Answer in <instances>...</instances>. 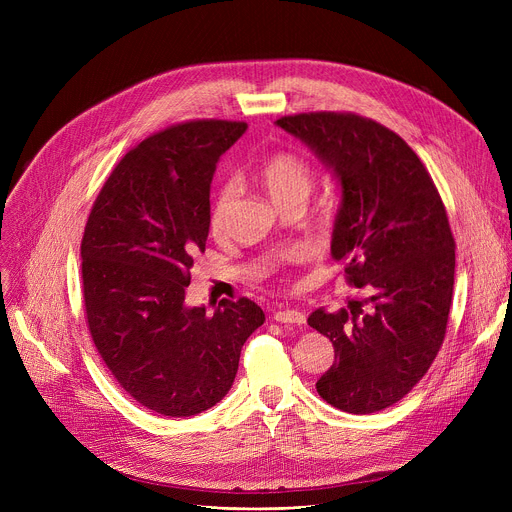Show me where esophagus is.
<instances>
[{
	"instance_id": "34e87169",
	"label": "esophagus",
	"mask_w": 512,
	"mask_h": 512,
	"mask_svg": "<svg viewBox=\"0 0 512 512\" xmlns=\"http://www.w3.org/2000/svg\"><path fill=\"white\" fill-rule=\"evenodd\" d=\"M273 320H277V322H283V324H306V316H304V312H300V310H277L275 314H273Z\"/></svg>"
}]
</instances>
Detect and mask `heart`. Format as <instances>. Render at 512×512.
I'll list each match as a JSON object with an SVG mask.
<instances>
[{"label": "heart", "instance_id": "b5f03b06", "mask_svg": "<svg viewBox=\"0 0 512 512\" xmlns=\"http://www.w3.org/2000/svg\"><path fill=\"white\" fill-rule=\"evenodd\" d=\"M259 178L275 204H281L294 196L308 198L314 186L312 166L302 156L291 152H277L269 156L261 164ZM237 196L239 186L235 180H225L214 192L210 204V229L214 235H223L227 231ZM302 253V249H289L281 259H294Z\"/></svg>", "mask_w": 512, "mask_h": 512}]
</instances>
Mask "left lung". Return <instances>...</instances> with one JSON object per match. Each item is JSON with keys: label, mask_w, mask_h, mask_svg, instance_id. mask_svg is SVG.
Masks as SVG:
<instances>
[{"label": "left lung", "mask_w": 512, "mask_h": 512, "mask_svg": "<svg viewBox=\"0 0 512 512\" xmlns=\"http://www.w3.org/2000/svg\"><path fill=\"white\" fill-rule=\"evenodd\" d=\"M302 139L342 188L332 257L369 298L316 310L334 364L318 379L332 407L364 415L401 401L442 348L454 291L456 241L446 206L409 145L356 113H300L275 121Z\"/></svg>", "instance_id": "1"}]
</instances>
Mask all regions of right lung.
Returning <instances> with one entry per match:
<instances>
[{
    "mask_svg": "<svg viewBox=\"0 0 512 512\" xmlns=\"http://www.w3.org/2000/svg\"><path fill=\"white\" fill-rule=\"evenodd\" d=\"M247 123L196 119L143 139L115 166L85 227L83 298L91 338L117 385L139 405L190 417L221 401L241 348L265 322L241 298L184 304L210 227L216 162Z\"/></svg>",
    "mask_w": 512,
    "mask_h": 512,
    "instance_id": "add662e5",
    "label": "right lung"
}]
</instances>
